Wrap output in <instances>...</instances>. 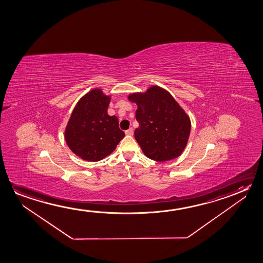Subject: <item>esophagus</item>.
<instances>
[{
  "mask_svg": "<svg viewBox=\"0 0 263 263\" xmlns=\"http://www.w3.org/2000/svg\"><path fill=\"white\" fill-rule=\"evenodd\" d=\"M126 135H134V129L133 128H129V129H127L125 132Z\"/></svg>",
  "mask_w": 263,
  "mask_h": 263,
  "instance_id": "obj_1",
  "label": "esophagus"
}]
</instances>
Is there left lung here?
I'll return each mask as SVG.
<instances>
[{
	"label": "left lung",
	"instance_id": "left-lung-1",
	"mask_svg": "<svg viewBox=\"0 0 263 263\" xmlns=\"http://www.w3.org/2000/svg\"><path fill=\"white\" fill-rule=\"evenodd\" d=\"M128 100L137 105L134 137L143 154L157 162L180 156L187 144L191 121L171 94L152 86L143 93L129 94Z\"/></svg>",
	"mask_w": 263,
	"mask_h": 263
}]
</instances>
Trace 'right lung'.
<instances>
[{
    "label": "right lung",
    "mask_w": 263,
    "mask_h": 263,
    "mask_svg": "<svg viewBox=\"0 0 263 263\" xmlns=\"http://www.w3.org/2000/svg\"><path fill=\"white\" fill-rule=\"evenodd\" d=\"M110 96L100 88L84 95L71 113L65 129V140L77 156L98 162L110 155L125 134L119 128L116 116H109Z\"/></svg>",
    "instance_id": "1"
}]
</instances>
